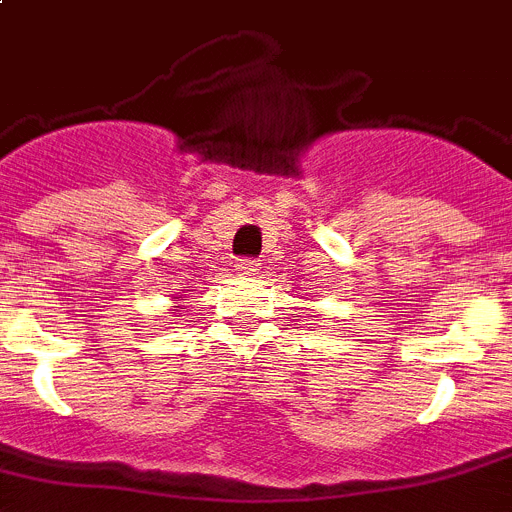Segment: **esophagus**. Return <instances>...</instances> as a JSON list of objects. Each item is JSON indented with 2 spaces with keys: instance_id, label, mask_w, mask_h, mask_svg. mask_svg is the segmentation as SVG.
Wrapping results in <instances>:
<instances>
[{
  "instance_id": "1",
  "label": "esophagus",
  "mask_w": 512,
  "mask_h": 512,
  "mask_svg": "<svg viewBox=\"0 0 512 512\" xmlns=\"http://www.w3.org/2000/svg\"><path fill=\"white\" fill-rule=\"evenodd\" d=\"M237 273L244 275V278L257 275V273H260V260H239L237 262Z\"/></svg>"
}]
</instances>
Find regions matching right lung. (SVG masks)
I'll use <instances>...</instances> for the list:
<instances>
[{
    "mask_svg": "<svg viewBox=\"0 0 512 512\" xmlns=\"http://www.w3.org/2000/svg\"><path fill=\"white\" fill-rule=\"evenodd\" d=\"M172 311H175V309H172Z\"/></svg>",
    "mask_w": 512,
    "mask_h": 512,
    "instance_id": "add662e5",
    "label": "right lung"
}]
</instances>
